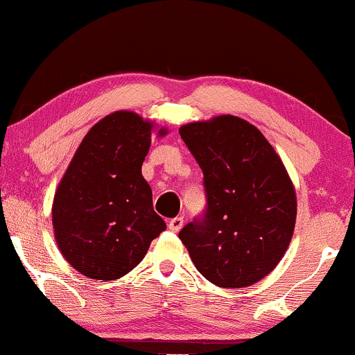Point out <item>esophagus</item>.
<instances>
[{
    "label": "esophagus",
    "instance_id": "obj_1",
    "mask_svg": "<svg viewBox=\"0 0 355 355\" xmlns=\"http://www.w3.org/2000/svg\"><path fill=\"white\" fill-rule=\"evenodd\" d=\"M182 225H184V218L182 216H176V218H173V220H169L168 227H169V231L178 232L182 227Z\"/></svg>",
    "mask_w": 355,
    "mask_h": 355
}]
</instances>
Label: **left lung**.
Segmentation results:
<instances>
[{
  "label": "left lung",
  "mask_w": 355,
  "mask_h": 355,
  "mask_svg": "<svg viewBox=\"0 0 355 355\" xmlns=\"http://www.w3.org/2000/svg\"><path fill=\"white\" fill-rule=\"evenodd\" d=\"M203 173L205 208L179 239L210 283L244 288L265 278L294 232L295 192L268 140L236 116L179 129Z\"/></svg>",
  "instance_id": "1"
}]
</instances>
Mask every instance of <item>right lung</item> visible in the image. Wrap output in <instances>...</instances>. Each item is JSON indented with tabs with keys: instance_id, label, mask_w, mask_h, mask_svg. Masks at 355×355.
<instances>
[{
	"instance_id": "right-lung-1",
	"label": "right lung",
	"mask_w": 355,
	"mask_h": 355,
	"mask_svg": "<svg viewBox=\"0 0 355 355\" xmlns=\"http://www.w3.org/2000/svg\"><path fill=\"white\" fill-rule=\"evenodd\" d=\"M150 142L152 124L116 111L89 130L58 187L56 242L64 259L92 279L128 275L166 230L142 176Z\"/></svg>"
}]
</instances>
